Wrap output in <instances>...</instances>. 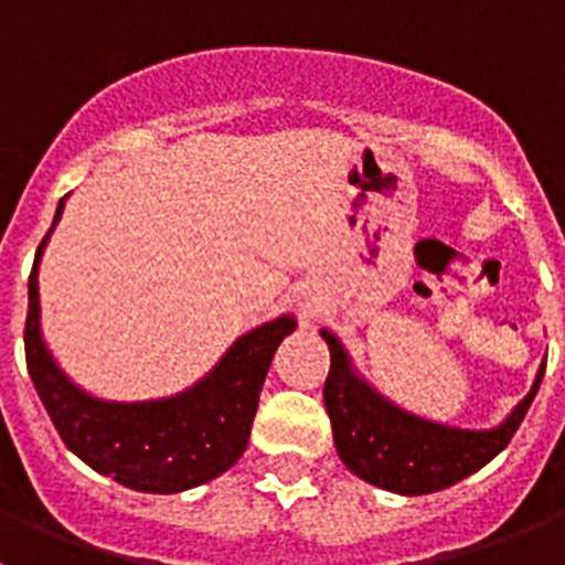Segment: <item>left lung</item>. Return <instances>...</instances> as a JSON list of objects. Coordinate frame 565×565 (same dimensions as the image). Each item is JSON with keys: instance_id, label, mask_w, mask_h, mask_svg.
<instances>
[{"instance_id": "left-lung-1", "label": "left lung", "mask_w": 565, "mask_h": 565, "mask_svg": "<svg viewBox=\"0 0 565 565\" xmlns=\"http://www.w3.org/2000/svg\"><path fill=\"white\" fill-rule=\"evenodd\" d=\"M331 351L326 379V411L342 463L362 481L398 495H427L478 472L512 441L535 402L543 371L507 422L495 430H458L398 411L353 373L351 359L331 331H322Z\"/></svg>"}]
</instances>
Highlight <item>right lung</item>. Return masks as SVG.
I'll use <instances>...</instances> for the list:
<instances>
[{
	"instance_id": "add662e5",
	"label": "right lung",
	"mask_w": 565,
	"mask_h": 565,
	"mask_svg": "<svg viewBox=\"0 0 565 565\" xmlns=\"http://www.w3.org/2000/svg\"><path fill=\"white\" fill-rule=\"evenodd\" d=\"M62 209L64 201H58L53 226ZM50 232L44 234L28 279L24 359L44 411L67 450L102 476L158 495L201 487L234 467L246 452L274 351L297 328L294 317H279L239 337L221 364L181 396L129 404L102 402L58 371L39 331V259Z\"/></svg>"
}]
</instances>
